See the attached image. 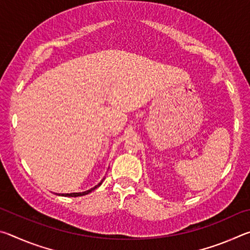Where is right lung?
<instances>
[{"label": "right lung", "mask_w": 250, "mask_h": 250, "mask_svg": "<svg viewBox=\"0 0 250 250\" xmlns=\"http://www.w3.org/2000/svg\"><path fill=\"white\" fill-rule=\"evenodd\" d=\"M101 185V183H99L98 185H96L95 188H92L90 189H88V191L86 192H83V193H70V194H62V196H70V197H77V196H83V195H87V194H89L90 192L94 191V189H96L97 188H99V186ZM61 195V194H59Z\"/></svg>", "instance_id": "obj_1"}]
</instances>
